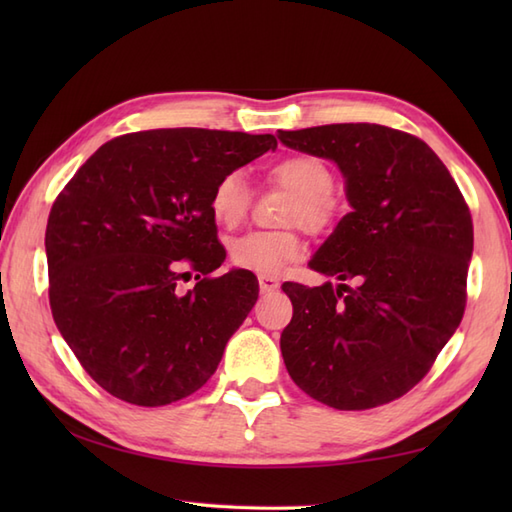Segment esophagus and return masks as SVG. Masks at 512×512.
<instances>
[{"mask_svg":"<svg viewBox=\"0 0 512 512\" xmlns=\"http://www.w3.org/2000/svg\"><path fill=\"white\" fill-rule=\"evenodd\" d=\"M259 288H262V292H273L279 288V281L270 275H259Z\"/></svg>","mask_w":512,"mask_h":512,"instance_id":"1","label":"esophagus"}]
</instances>
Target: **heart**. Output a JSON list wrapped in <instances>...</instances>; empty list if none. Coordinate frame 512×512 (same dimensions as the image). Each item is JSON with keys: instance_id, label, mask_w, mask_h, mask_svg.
Segmentation results:
<instances>
[{"instance_id": "1", "label": "heart", "mask_w": 512, "mask_h": 512, "mask_svg": "<svg viewBox=\"0 0 512 512\" xmlns=\"http://www.w3.org/2000/svg\"><path fill=\"white\" fill-rule=\"evenodd\" d=\"M268 180L292 193L286 222H299L312 233L330 231L339 222L343 202L332 189L334 171L323 158L312 154L286 156L268 169ZM250 206L253 193L239 173H226L215 182L209 209L217 224L226 228L239 226L248 217ZM228 257L237 268L277 275L288 264L306 257V242L297 231H253L235 239L228 248Z\"/></svg>"}]
</instances>
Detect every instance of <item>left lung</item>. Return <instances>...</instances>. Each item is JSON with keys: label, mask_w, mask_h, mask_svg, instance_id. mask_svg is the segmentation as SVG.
<instances>
[{"label": "left lung", "mask_w": 512, "mask_h": 512, "mask_svg": "<svg viewBox=\"0 0 512 512\" xmlns=\"http://www.w3.org/2000/svg\"><path fill=\"white\" fill-rule=\"evenodd\" d=\"M277 136L334 160L352 204L308 264L341 284L281 286L292 301L288 374L334 409L387 405L429 374L464 317L469 204L436 151L400 129L339 123Z\"/></svg>", "instance_id": "8db88e82"}]
</instances>
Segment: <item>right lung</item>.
Listing matches in <instances>:
<instances>
[{
	"label": "right lung",
	"mask_w": 512,
	"mask_h": 512,
	"mask_svg": "<svg viewBox=\"0 0 512 512\" xmlns=\"http://www.w3.org/2000/svg\"><path fill=\"white\" fill-rule=\"evenodd\" d=\"M277 147L273 134L147 129L116 136L74 173L46 228L52 319L81 367L129 405L198 391L259 297L226 250L215 182ZM196 275L187 293L179 281Z\"/></svg>",
	"instance_id": "right-lung-1"
}]
</instances>
